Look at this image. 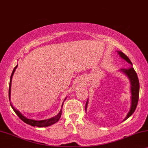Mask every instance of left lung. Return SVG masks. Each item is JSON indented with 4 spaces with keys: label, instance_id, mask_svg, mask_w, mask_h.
Returning a JSON list of instances; mask_svg holds the SVG:
<instances>
[{
    "label": "left lung",
    "instance_id": "8db88e82",
    "mask_svg": "<svg viewBox=\"0 0 148 148\" xmlns=\"http://www.w3.org/2000/svg\"><path fill=\"white\" fill-rule=\"evenodd\" d=\"M118 53L120 56V57L123 60H125L126 62L131 65L132 66H130L129 68H124L121 69V72H123V74H125L126 76H127L128 78H129L130 81V86H131V108H130L129 112H128V114L126 116L125 119L123 120V121H125V120L131 116L134 113V112L135 111L136 108H137V103H138L139 100V79L138 77H137V73L135 72V70H134L133 64H132V62L131 60H129V58L126 56L125 54H124L122 51H117ZM88 103V101L87 99L86 103L85 106V111L86 112V109H87V106Z\"/></svg>",
    "mask_w": 148,
    "mask_h": 148
}]
</instances>
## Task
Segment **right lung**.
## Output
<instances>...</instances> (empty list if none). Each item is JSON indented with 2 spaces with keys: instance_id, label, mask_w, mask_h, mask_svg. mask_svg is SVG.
I'll return each instance as SVG.
<instances>
[{
  "instance_id": "1",
  "label": "right lung",
  "mask_w": 148,
  "mask_h": 148,
  "mask_svg": "<svg viewBox=\"0 0 148 148\" xmlns=\"http://www.w3.org/2000/svg\"><path fill=\"white\" fill-rule=\"evenodd\" d=\"M17 66H18V64L15 67L14 69H13V72L12 74H11V78H10V82H9V101L11 100V82H12V78H13V74H14V72L15 70H16V68H17ZM66 97L65 98V99L64 100V101H63V103L62 105V106H63V104H64V102L65 101V100L66 99ZM11 104V108H13V111L15 112V114H17V116L19 117V119H20L21 121H23L25 123L27 124V125H31L32 126V127H49V126H51L52 125H53V124L56 123L57 122H58L59 120H60L61 116H62V109L60 110V111L59 113L57 114L56 116L53 117V118H51V119H46V120H42V121H36V120H34V119H27L25 116H23L22 114L19 111V110H17L15 109V108L13 107L12 106V104L11 103H10Z\"/></svg>"
}]
</instances>
